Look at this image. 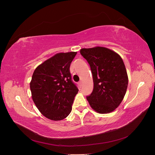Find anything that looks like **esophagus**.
Returning a JSON list of instances; mask_svg holds the SVG:
<instances>
[{
	"label": "esophagus",
	"mask_w": 155,
	"mask_h": 155,
	"mask_svg": "<svg viewBox=\"0 0 155 155\" xmlns=\"http://www.w3.org/2000/svg\"><path fill=\"white\" fill-rule=\"evenodd\" d=\"M78 85H79V87L81 88V87H82V82H81V81H79V82L78 83Z\"/></svg>",
	"instance_id": "esophagus-1"
}]
</instances>
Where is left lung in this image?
<instances>
[{"label": "left lung", "mask_w": 155, "mask_h": 155, "mask_svg": "<svg viewBox=\"0 0 155 155\" xmlns=\"http://www.w3.org/2000/svg\"><path fill=\"white\" fill-rule=\"evenodd\" d=\"M80 54L91 67L94 88L87 99L99 113L112 112L122 101L128 85V76L120 56L109 48H82Z\"/></svg>", "instance_id": "1"}]
</instances>
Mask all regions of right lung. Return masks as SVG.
I'll use <instances>...</instances> for the list:
<instances>
[{
  "label": "right lung",
  "mask_w": 155,
  "mask_h": 155,
  "mask_svg": "<svg viewBox=\"0 0 155 155\" xmlns=\"http://www.w3.org/2000/svg\"><path fill=\"white\" fill-rule=\"evenodd\" d=\"M77 52L59 53L34 70L30 82L33 101L41 114L55 121L61 120L72 110L78 88L72 79L70 63Z\"/></svg>",
  "instance_id": "obj_1"
}]
</instances>
